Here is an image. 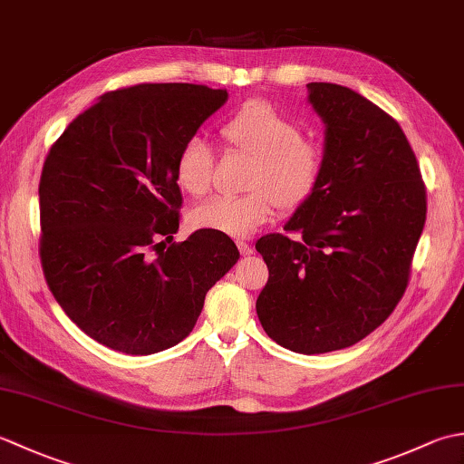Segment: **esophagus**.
Returning a JSON list of instances; mask_svg holds the SVG:
<instances>
[{
    "label": "esophagus",
    "mask_w": 464,
    "mask_h": 464,
    "mask_svg": "<svg viewBox=\"0 0 464 464\" xmlns=\"http://www.w3.org/2000/svg\"><path fill=\"white\" fill-rule=\"evenodd\" d=\"M237 247H239V251H241L243 255H251V253H253L251 243L245 241V239H239V241H237Z\"/></svg>",
    "instance_id": "34e87169"
}]
</instances>
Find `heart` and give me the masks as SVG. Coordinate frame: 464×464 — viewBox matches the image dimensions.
I'll return each mask as SVG.
<instances>
[{"mask_svg": "<svg viewBox=\"0 0 464 464\" xmlns=\"http://www.w3.org/2000/svg\"><path fill=\"white\" fill-rule=\"evenodd\" d=\"M223 141L247 155L253 165L251 191L213 197L189 215L195 229L219 231L231 237H249L267 223L275 205L297 209L319 187L324 169L321 147L301 137L299 125L271 103L251 102L227 117L219 130ZM213 155L199 137H191L175 160V179L189 195H205L211 187Z\"/></svg>", "mask_w": 464, "mask_h": 464, "instance_id": "heart-1", "label": "heart"}]
</instances>
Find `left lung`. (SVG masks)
<instances>
[{
	"label": "left lung",
	"instance_id": "left-lung-1",
	"mask_svg": "<svg viewBox=\"0 0 464 464\" xmlns=\"http://www.w3.org/2000/svg\"><path fill=\"white\" fill-rule=\"evenodd\" d=\"M324 123V169L285 231L255 249L269 267L257 299L265 333L319 354L359 343L387 321L409 285L427 219V189L401 125L337 83H309Z\"/></svg>",
	"mask_w": 464,
	"mask_h": 464
}]
</instances>
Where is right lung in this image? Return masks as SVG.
<instances>
[{
	"label": "right lung",
	"mask_w": 464,
	"mask_h": 464,
	"mask_svg": "<svg viewBox=\"0 0 464 464\" xmlns=\"http://www.w3.org/2000/svg\"><path fill=\"white\" fill-rule=\"evenodd\" d=\"M225 102L227 90L207 85L123 87L77 115L45 157L39 257L47 287L105 347L153 354L183 341L207 291L239 259L219 231L171 243L183 203L175 160Z\"/></svg>",
	"instance_id": "obj_1"
}]
</instances>
